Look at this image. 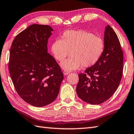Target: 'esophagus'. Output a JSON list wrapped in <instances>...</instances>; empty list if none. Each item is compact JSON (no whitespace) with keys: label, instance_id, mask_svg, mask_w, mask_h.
<instances>
[{"label":"esophagus","instance_id":"obj_1","mask_svg":"<svg viewBox=\"0 0 134 134\" xmlns=\"http://www.w3.org/2000/svg\"><path fill=\"white\" fill-rule=\"evenodd\" d=\"M70 72L69 71H67V70H64V71H63V74H64V75H65L69 74Z\"/></svg>","mask_w":134,"mask_h":134}]
</instances>
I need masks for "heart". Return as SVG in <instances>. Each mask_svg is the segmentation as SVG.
Instances as JSON below:
<instances>
[{
    "instance_id": "1",
    "label": "heart",
    "mask_w": 134,
    "mask_h": 134,
    "mask_svg": "<svg viewBox=\"0 0 134 134\" xmlns=\"http://www.w3.org/2000/svg\"><path fill=\"white\" fill-rule=\"evenodd\" d=\"M105 49L104 40L85 30H68L62 40H56L51 45V52L57 61L61 62L63 69L76 70L82 65L90 67L100 59Z\"/></svg>"
}]
</instances>
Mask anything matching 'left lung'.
I'll use <instances>...</instances> for the list:
<instances>
[{"label":"left lung","instance_id":"left-lung-1","mask_svg":"<svg viewBox=\"0 0 134 134\" xmlns=\"http://www.w3.org/2000/svg\"><path fill=\"white\" fill-rule=\"evenodd\" d=\"M105 49L99 61L78 75L76 93L90 104L106 101L117 90L123 75V52L119 40L109 25L104 33Z\"/></svg>","mask_w":134,"mask_h":134}]
</instances>
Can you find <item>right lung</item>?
I'll use <instances>...</instances> for the list:
<instances>
[{
  "mask_svg": "<svg viewBox=\"0 0 134 134\" xmlns=\"http://www.w3.org/2000/svg\"><path fill=\"white\" fill-rule=\"evenodd\" d=\"M53 30L48 25L33 24L15 37L10 48L8 69L14 87L25 102L37 107L55 100L64 78L48 53Z\"/></svg>",
  "mask_w": 134,
  "mask_h": 134,
  "instance_id": "obj_1",
  "label": "right lung"
}]
</instances>
